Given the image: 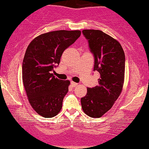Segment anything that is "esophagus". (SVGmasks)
<instances>
[{
	"mask_svg": "<svg viewBox=\"0 0 149 149\" xmlns=\"http://www.w3.org/2000/svg\"><path fill=\"white\" fill-rule=\"evenodd\" d=\"M71 86H72V87H77V85H78V83H75V82H73V81H71Z\"/></svg>",
	"mask_w": 149,
	"mask_h": 149,
	"instance_id": "1",
	"label": "esophagus"
}]
</instances>
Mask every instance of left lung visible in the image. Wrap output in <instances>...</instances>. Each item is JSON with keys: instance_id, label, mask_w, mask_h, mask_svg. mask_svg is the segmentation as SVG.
Wrapping results in <instances>:
<instances>
[{"instance_id": "obj_1", "label": "left lung", "mask_w": 149, "mask_h": 149, "mask_svg": "<svg viewBox=\"0 0 149 149\" xmlns=\"http://www.w3.org/2000/svg\"><path fill=\"white\" fill-rule=\"evenodd\" d=\"M94 56L93 70L100 77L98 85L88 87L81 99V107L87 115L99 118L113 107L123 89L125 77V54L120 42L99 30H83Z\"/></svg>"}]
</instances>
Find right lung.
Wrapping results in <instances>:
<instances>
[{"instance_id": "right-lung-1", "label": "right lung", "mask_w": 149, "mask_h": 149, "mask_svg": "<svg viewBox=\"0 0 149 149\" xmlns=\"http://www.w3.org/2000/svg\"><path fill=\"white\" fill-rule=\"evenodd\" d=\"M80 30H56L36 36L28 45L22 64V81L28 102L38 115L52 118L60 113L70 81L53 74L61 56L81 35Z\"/></svg>"}]
</instances>
